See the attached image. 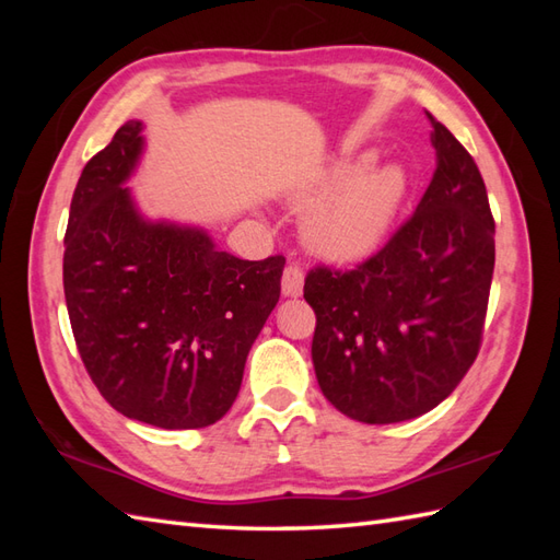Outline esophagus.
Returning <instances> with one entry per match:
<instances>
[{
  "mask_svg": "<svg viewBox=\"0 0 560 560\" xmlns=\"http://www.w3.org/2000/svg\"><path fill=\"white\" fill-rule=\"evenodd\" d=\"M303 283H305L303 269L299 265H289L287 269H283V277H281L283 299H299V295L303 293Z\"/></svg>",
  "mask_w": 560,
  "mask_h": 560,
  "instance_id": "1",
  "label": "esophagus"
}]
</instances>
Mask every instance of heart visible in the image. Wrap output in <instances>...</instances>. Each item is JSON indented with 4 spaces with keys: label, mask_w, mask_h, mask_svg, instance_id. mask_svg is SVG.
<instances>
[{
    "label": "heart",
    "mask_w": 560,
    "mask_h": 560,
    "mask_svg": "<svg viewBox=\"0 0 560 560\" xmlns=\"http://www.w3.org/2000/svg\"><path fill=\"white\" fill-rule=\"evenodd\" d=\"M347 159L319 173L293 197L303 219V241L319 259L353 265L383 245L407 195V173L397 163L368 165Z\"/></svg>",
    "instance_id": "b5f03b06"
}]
</instances>
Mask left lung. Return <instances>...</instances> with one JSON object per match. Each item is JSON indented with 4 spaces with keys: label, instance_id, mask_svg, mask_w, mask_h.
<instances>
[{
    "label": "left lung",
    "instance_id": "8db88e82",
    "mask_svg": "<svg viewBox=\"0 0 560 560\" xmlns=\"http://www.w3.org/2000/svg\"><path fill=\"white\" fill-rule=\"evenodd\" d=\"M431 122L435 173L413 217L363 265L319 267L305 279L319 389L361 423L435 409L467 375L483 335L495 261L489 195L467 149Z\"/></svg>",
    "mask_w": 560,
    "mask_h": 560
}]
</instances>
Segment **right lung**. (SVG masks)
<instances>
[{"instance_id": "1", "label": "right lung", "mask_w": 560, "mask_h": 560, "mask_svg": "<svg viewBox=\"0 0 560 560\" xmlns=\"http://www.w3.org/2000/svg\"><path fill=\"white\" fill-rule=\"evenodd\" d=\"M129 120L83 168L65 235V299L81 361L127 419L185 431L233 407L279 303L281 255L247 261L199 225L147 219L125 187L144 153Z\"/></svg>"}]
</instances>
